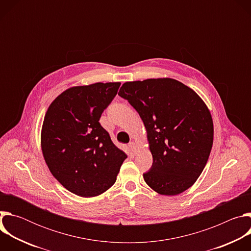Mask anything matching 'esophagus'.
I'll return each mask as SVG.
<instances>
[{"mask_svg":"<svg viewBox=\"0 0 251 251\" xmlns=\"http://www.w3.org/2000/svg\"><path fill=\"white\" fill-rule=\"evenodd\" d=\"M128 147H129V150H130L132 153H135V152H136L137 146H136V144H135L134 142H130V143H129V145H128Z\"/></svg>","mask_w":251,"mask_h":251,"instance_id":"1","label":"esophagus"}]
</instances>
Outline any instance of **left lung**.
Returning <instances> with one entry per match:
<instances>
[{
    "label": "left lung",
    "instance_id": "left-lung-1",
    "mask_svg": "<svg viewBox=\"0 0 251 251\" xmlns=\"http://www.w3.org/2000/svg\"><path fill=\"white\" fill-rule=\"evenodd\" d=\"M119 96L139 113L147 130L153 164L143 174L160 195H178L194 185L213 142L211 115L190 87L172 78L125 82Z\"/></svg>",
    "mask_w": 251,
    "mask_h": 251
}]
</instances>
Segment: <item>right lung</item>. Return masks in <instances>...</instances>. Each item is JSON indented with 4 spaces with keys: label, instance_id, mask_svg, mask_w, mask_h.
Wrapping results in <instances>:
<instances>
[{
    "label": "right lung",
    "instance_id": "obj_1",
    "mask_svg": "<svg viewBox=\"0 0 251 251\" xmlns=\"http://www.w3.org/2000/svg\"><path fill=\"white\" fill-rule=\"evenodd\" d=\"M120 82L71 87L50 105L42 129L46 163L69 192L90 198L116 181L127 155L99 123L117 94Z\"/></svg>",
    "mask_w": 251,
    "mask_h": 251
}]
</instances>
